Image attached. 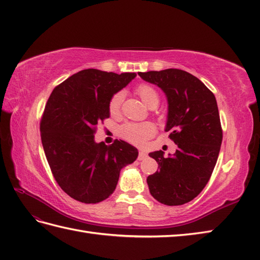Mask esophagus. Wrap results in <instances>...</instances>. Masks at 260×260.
Here are the masks:
<instances>
[{
    "mask_svg": "<svg viewBox=\"0 0 260 260\" xmlns=\"http://www.w3.org/2000/svg\"><path fill=\"white\" fill-rule=\"evenodd\" d=\"M146 158H147V153L143 152V151H140V152H139V155H138V159H139V160H143V159H146Z\"/></svg>",
    "mask_w": 260,
    "mask_h": 260,
    "instance_id": "esophagus-1",
    "label": "esophagus"
}]
</instances>
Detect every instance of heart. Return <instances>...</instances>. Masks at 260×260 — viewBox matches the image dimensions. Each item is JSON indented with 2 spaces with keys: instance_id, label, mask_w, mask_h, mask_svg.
<instances>
[{
  "instance_id": "1",
  "label": "heart",
  "mask_w": 260,
  "mask_h": 260,
  "mask_svg": "<svg viewBox=\"0 0 260 260\" xmlns=\"http://www.w3.org/2000/svg\"><path fill=\"white\" fill-rule=\"evenodd\" d=\"M137 94L140 99L145 102V105L149 108L157 107L159 103V94L152 85L148 83H141L137 86ZM124 99V92L118 91L111 96L109 101V112L112 117H118L121 111V106ZM155 132L154 125L151 122H129L125 123L120 128V136L134 145L141 146L151 138Z\"/></svg>"
}]
</instances>
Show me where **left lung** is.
Listing matches in <instances>:
<instances>
[{"label":"left lung","instance_id":"left-lung-1","mask_svg":"<svg viewBox=\"0 0 260 260\" xmlns=\"http://www.w3.org/2000/svg\"><path fill=\"white\" fill-rule=\"evenodd\" d=\"M138 74L166 93V131L177 145L169 157L161 150L149 153L160 168L147 178L150 193L167 206L187 204L208 183L220 151L222 129L216 98L198 78L179 69Z\"/></svg>","mask_w":260,"mask_h":260}]
</instances>
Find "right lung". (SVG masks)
<instances>
[{"instance_id": "add662e5", "label": "right lung", "mask_w": 260, "mask_h": 260, "mask_svg": "<svg viewBox=\"0 0 260 260\" xmlns=\"http://www.w3.org/2000/svg\"><path fill=\"white\" fill-rule=\"evenodd\" d=\"M136 76L86 69L56 85L45 105L40 123L45 157L57 184L80 203L106 200L120 170L138 157L128 142L94 141L98 123L110 117L111 96Z\"/></svg>"}]
</instances>
